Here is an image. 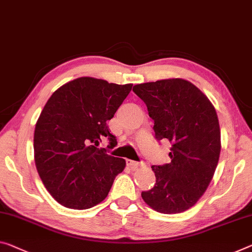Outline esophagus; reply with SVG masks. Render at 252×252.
Segmentation results:
<instances>
[{
	"label": "esophagus",
	"instance_id": "obj_1",
	"mask_svg": "<svg viewBox=\"0 0 252 252\" xmlns=\"http://www.w3.org/2000/svg\"><path fill=\"white\" fill-rule=\"evenodd\" d=\"M141 164L142 163H139V162H136V161L127 160V165H128L131 170H136Z\"/></svg>",
	"mask_w": 252,
	"mask_h": 252
}]
</instances>
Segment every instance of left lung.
I'll return each mask as SVG.
<instances>
[{"label": "left lung", "mask_w": 252, "mask_h": 252, "mask_svg": "<svg viewBox=\"0 0 252 252\" xmlns=\"http://www.w3.org/2000/svg\"><path fill=\"white\" fill-rule=\"evenodd\" d=\"M133 91L148 107L156 138L172 144L171 162L152 166L157 184L142 191V198L158 213H183L206 191L219 163L220 130L215 108L184 79L136 84Z\"/></svg>", "instance_id": "1"}]
</instances>
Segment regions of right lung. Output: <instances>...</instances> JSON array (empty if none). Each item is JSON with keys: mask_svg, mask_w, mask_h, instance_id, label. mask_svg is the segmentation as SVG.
Segmentation results:
<instances>
[{"mask_svg": "<svg viewBox=\"0 0 252 252\" xmlns=\"http://www.w3.org/2000/svg\"><path fill=\"white\" fill-rule=\"evenodd\" d=\"M133 84H115L83 76L57 89L46 102L33 135L34 163L42 184L61 205L88 210L108 196L126 161L98 149L117 145L107 122Z\"/></svg>", "mask_w": 252, "mask_h": 252, "instance_id": "1", "label": "right lung"}]
</instances>
